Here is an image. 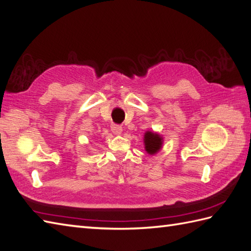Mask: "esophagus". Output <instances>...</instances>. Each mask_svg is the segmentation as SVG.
Instances as JSON below:
<instances>
[{
    "instance_id": "34e87169",
    "label": "esophagus",
    "mask_w": 251,
    "mask_h": 251,
    "mask_svg": "<svg viewBox=\"0 0 251 251\" xmlns=\"http://www.w3.org/2000/svg\"><path fill=\"white\" fill-rule=\"evenodd\" d=\"M111 130L114 134H116V135H119V134H121V132H122V126L119 125H112Z\"/></svg>"
}]
</instances>
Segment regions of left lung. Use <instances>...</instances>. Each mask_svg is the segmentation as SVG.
I'll return each instance as SVG.
<instances>
[{
    "instance_id": "left-lung-1",
    "label": "left lung",
    "mask_w": 251,
    "mask_h": 251,
    "mask_svg": "<svg viewBox=\"0 0 251 251\" xmlns=\"http://www.w3.org/2000/svg\"><path fill=\"white\" fill-rule=\"evenodd\" d=\"M145 146H146V151L148 152L149 154H154L161 149L162 138L160 137L158 134L147 132L145 134Z\"/></svg>"
}]
</instances>
